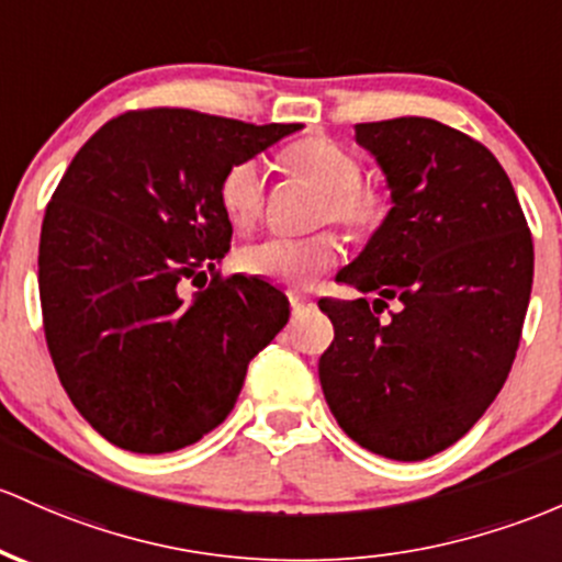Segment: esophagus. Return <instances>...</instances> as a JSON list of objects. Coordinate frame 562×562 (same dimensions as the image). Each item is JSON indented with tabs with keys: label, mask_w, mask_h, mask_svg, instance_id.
Listing matches in <instances>:
<instances>
[{
	"label": "esophagus",
	"mask_w": 562,
	"mask_h": 562,
	"mask_svg": "<svg viewBox=\"0 0 562 562\" xmlns=\"http://www.w3.org/2000/svg\"><path fill=\"white\" fill-rule=\"evenodd\" d=\"M314 299H310V295H301V293H291V310L293 314H306L314 310Z\"/></svg>",
	"instance_id": "obj_1"
}]
</instances>
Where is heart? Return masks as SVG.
Returning <instances> with one entry per match:
<instances>
[{"label":"heart","mask_w":562,"mask_h":562,"mask_svg":"<svg viewBox=\"0 0 562 562\" xmlns=\"http://www.w3.org/2000/svg\"><path fill=\"white\" fill-rule=\"evenodd\" d=\"M285 168L325 194L323 218L344 226L349 234H371L384 221L386 200L379 189L366 187L362 168L351 151L330 138H304L285 151ZM218 200L226 218L237 229H252L267 205L263 170L256 159H239L224 172ZM341 258L336 237H269L245 245L237 252V267L245 274L263 277L291 288H310Z\"/></svg>","instance_id":"obj_1"}]
</instances>
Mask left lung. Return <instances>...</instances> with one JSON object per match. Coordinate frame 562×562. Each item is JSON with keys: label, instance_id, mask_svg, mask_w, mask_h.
Masks as SVG:
<instances>
[{"label": "left lung", "instance_id": "8db88e82", "mask_svg": "<svg viewBox=\"0 0 562 562\" xmlns=\"http://www.w3.org/2000/svg\"><path fill=\"white\" fill-rule=\"evenodd\" d=\"M392 207L319 301L333 344L319 357L330 413L357 446L424 461L470 431L507 381L533 285V243L498 159L424 116L355 125ZM397 297L401 312H378Z\"/></svg>", "mask_w": 562, "mask_h": 562}]
</instances>
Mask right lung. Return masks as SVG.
<instances>
[{
    "mask_svg": "<svg viewBox=\"0 0 562 562\" xmlns=\"http://www.w3.org/2000/svg\"><path fill=\"white\" fill-rule=\"evenodd\" d=\"M301 127L127 111L71 159L42 221V317L60 384L111 446L170 453L202 440L285 328L291 304L261 277H215L194 299L181 285L229 250L224 172Z\"/></svg>",
    "mask_w": 562,
    "mask_h": 562,
    "instance_id": "add662e5",
    "label": "right lung"
}]
</instances>
